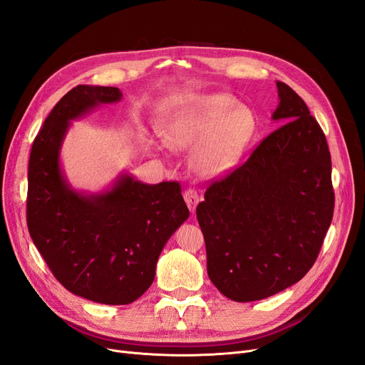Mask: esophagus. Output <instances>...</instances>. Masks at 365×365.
<instances>
[{
    "mask_svg": "<svg viewBox=\"0 0 365 365\" xmlns=\"http://www.w3.org/2000/svg\"><path fill=\"white\" fill-rule=\"evenodd\" d=\"M184 201H185L187 207H189L190 212L193 213L195 210H196V205L200 204L201 197H200V195H197L195 190L189 189V190H185V192H184Z\"/></svg>",
    "mask_w": 365,
    "mask_h": 365,
    "instance_id": "34e87169",
    "label": "esophagus"
}]
</instances>
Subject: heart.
<instances>
[{"instance_id":"b5f03b06","label":"heart","mask_w":365,"mask_h":365,"mask_svg":"<svg viewBox=\"0 0 365 365\" xmlns=\"http://www.w3.org/2000/svg\"><path fill=\"white\" fill-rule=\"evenodd\" d=\"M259 121L252 109L224 93L189 94L176 101L163 135L168 146L193 149L195 170L219 178L233 170L256 137Z\"/></svg>"}]
</instances>
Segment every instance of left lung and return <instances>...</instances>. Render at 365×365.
Listing matches in <instances>:
<instances>
[{
	"mask_svg": "<svg viewBox=\"0 0 365 365\" xmlns=\"http://www.w3.org/2000/svg\"><path fill=\"white\" fill-rule=\"evenodd\" d=\"M272 120L286 121L250 158L208 187L196 208L207 272L230 300L271 297L312 268L332 222V161L303 98L277 82Z\"/></svg>",
	"mask_w": 365,
	"mask_h": 365,
	"instance_id": "1",
	"label": "left lung"
}]
</instances>
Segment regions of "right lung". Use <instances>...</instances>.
I'll use <instances>...</instances> for the list:
<instances>
[{"label":"right lung","mask_w":365,"mask_h":365,"mask_svg":"<svg viewBox=\"0 0 365 365\" xmlns=\"http://www.w3.org/2000/svg\"><path fill=\"white\" fill-rule=\"evenodd\" d=\"M121 97L114 86L73 88L43 121L29 161L33 244L63 288L102 304H129L145 294L165 242L189 217L180 182L145 184L121 173L111 189L85 193L65 178L61 148L71 120Z\"/></svg>","instance_id":"obj_1"}]
</instances>
